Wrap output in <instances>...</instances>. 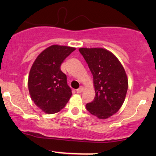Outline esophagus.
<instances>
[{
    "instance_id": "1",
    "label": "esophagus",
    "mask_w": 156,
    "mask_h": 156,
    "mask_svg": "<svg viewBox=\"0 0 156 156\" xmlns=\"http://www.w3.org/2000/svg\"><path fill=\"white\" fill-rule=\"evenodd\" d=\"M83 90H84V87H80L79 88H78V89H77V93H78V94H81V92H83Z\"/></svg>"
}]
</instances>
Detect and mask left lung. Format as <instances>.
I'll list each match as a JSON object with an SVG mask.
<instances>
[{
    "mask_svg": "<svg viewBox=\"0 0 156 156\" xmlns=\"http://www.w3.org/2000/svg\"><path fill=\"white\" fill-rule=\"evenodd\" d=\"M94 78L95 97L86 105L87 111L100 119L115 114L126 97L128 78L117 57L105 48H79Z\"/></svg>",
    "mask_w": 156,
    "mask_h": 156,
    "instance_id": "left-lung-1",
    "label": "left lung"
}]
</instances>
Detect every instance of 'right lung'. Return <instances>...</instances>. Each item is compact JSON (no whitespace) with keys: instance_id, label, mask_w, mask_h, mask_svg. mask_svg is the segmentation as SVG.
I'll return each mask as SVG.
<instances>
[{"instance_id":"1","label":"right lung","mask_w":156,"mask_h":156,"mask_svg":"<svg viewBox=\"0 0 156 156\" xmlns=\"http://www.w3.org/2000/svg\"><path fill=\"white\" fill-rule=\"evenodd\" d=\"M75 50L72 47L51 45L37 56L31 66L28 80L30 97L34 104L47 114L60 111L72 96L66 75L60 66Z\"/></svg>"}]
</instances>
